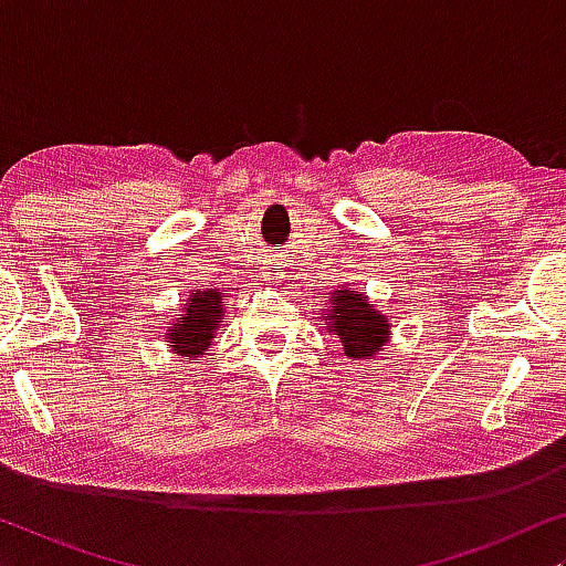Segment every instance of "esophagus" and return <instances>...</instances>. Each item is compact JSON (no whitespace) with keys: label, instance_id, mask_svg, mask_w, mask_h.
Segmentation results:
<instances>
[{"label":"esophagus","instance_id":"1","mask_svg":"<svg viewBox=\"0 0 566 566\" xmlns=\"http://www.w3.org/2000/svg\"><path fill=\"white\" fill-rule=\"evenodd\" d=\"M281 277H283V273L277 268H268V273H265V281L270 283V285H275V283H281Z\"/></svg>","mask_w":566,"mask_h":566}]
</instances>
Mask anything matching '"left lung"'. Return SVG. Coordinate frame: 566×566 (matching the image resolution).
Returning <instances> with one entry per match:
<instances>
[{
  "label": "left lung",
  "mask_w": 566,
  "mask_h": 566,
  "mask_svg": "<svg viewBox=\"0 0 566 566\" xmlns=\"http://www.w3.org/2000/svg\"><path fill=\"white\" fill-rule=\"evenodd\" d=\"M329 332L343 343L350 360H370L384 350L391 324L360 291H335L327 306Z\"/></svg>",
  "instance_id": "1"
}]
</instances>
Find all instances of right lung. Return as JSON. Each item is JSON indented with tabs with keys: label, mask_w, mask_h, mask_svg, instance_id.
<instances>
[{
	"label": "right lung",
	"mask_w": 566,
	"mask_h": 566,
	"mask_svg": "<svg viewBox=\"0 0 566 566\" xmlns=\"http://www.w3.org/2000/svg\"><path fill=\"white\" fill-rule=\"evenodd\" d=\"M223 306L227 301L221 291L198 289L188 298V304H182V312L177 314L172 327L167 329L169 347L188 360H198L200 355H206L216 329H219Z\"/></svg>",
	"instance_id": "1"
}]
</instances>
